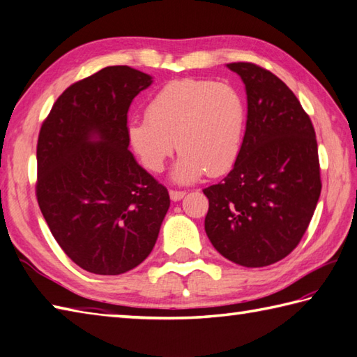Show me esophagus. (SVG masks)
Returning <instances> with one entry per match:
<instances>
[{
  "label": "esophagus",
  "mask_w": 357,
  "mask_h": 357,
  "mask_svg": "<svg viewBox=\"0 0 357 357\" xmlns=\"http://www.w3.org/2000/svg\"><path fill=\"white\" fill-rule=\"evenodd\" d=\"M185 191H174V189H171L169 191V197H171V200L172 202H178V200H181L185 197Z\"/></svg>",
  "instance_id": "1"
}]
</instances>
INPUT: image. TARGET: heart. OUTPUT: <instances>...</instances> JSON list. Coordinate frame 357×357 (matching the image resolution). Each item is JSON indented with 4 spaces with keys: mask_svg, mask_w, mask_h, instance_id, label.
<instances>
[{
    "mask_svg": "<svg viewBox=\"0 0 357 357\" xmlns=\"http://www.w3.org/2000/svg\"><path fill=\"white\" fill-rule=\"evenodd\" d=\"M246 105L234 86L183 78L163 86L151 98L146 117L128 123L129 146L152 172L163 171L174 149L180 155L171 172L176 183L189 185L206 174L220 176L238 157Z\"/></svg>",
    "mask_w": 357,
    "mask_h": 357,
    "instance_id": "b5f03b06",
    "label": "heart"
}]
</instances>
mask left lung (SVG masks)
I'll list each match as a JSON object with an SVG mask.
<instances>
[{
  "label": "left lung",
  "instance_id": "obj_1",
  "mask_svg": "<svg viewBox=\"0 0 357 357\" xmlns=\"http://www.w3.org/2000/svg\"><path fill=\"white\" fill-rule=\"evenodd\" d=\"M246 91V129L234 166L203 189L205 231L223 257L246 268L287 257L321 195L314 128L293 91L252 63H229Z\"/></svg>",
  "mask_w": 357,
  "mask_h": 357
}]
</instances>
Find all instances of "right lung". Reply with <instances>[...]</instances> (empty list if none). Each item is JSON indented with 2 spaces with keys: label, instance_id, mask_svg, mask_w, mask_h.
<instances>
[{
  "label": "right lung",
  "instance_id": "add662e5",
  "mask_svg": "<svg viewBox=\"0 0 357 357\" xmlns=\"http://www.w3.org/2000/svg\"><path fill=\"white\" fill-rule=\"evenodd\" d=\"M152 84L109 66L69 86L43 123L36 199L52 236L83 270L117 275L146 259L169 209L168 189L129 151L128 111Z\"/></svg>",
  "mask_w": 357,
  "mask_h": 357
}]
</instances>
